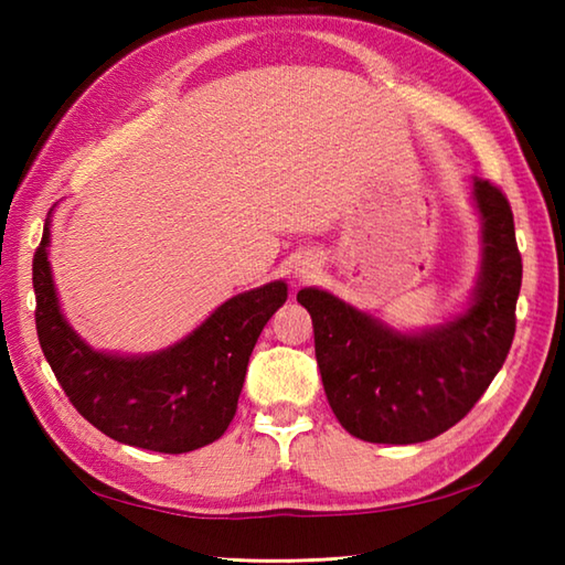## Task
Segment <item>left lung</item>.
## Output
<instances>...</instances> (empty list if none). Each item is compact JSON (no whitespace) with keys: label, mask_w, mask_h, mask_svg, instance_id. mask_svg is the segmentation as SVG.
<instances>
[{"label":"left lung","mask_w":565,"mask_h":565,"mask_svg":"<svg viewBox=\"0 0 565 565\" xmlns=\"http://www.w3.org/2000/svg\"><path fill=\"white\" fill-rule=\"evenodd\" d=\"M473 196L483 218V274L461 319L401 337L327 291L296 296L311 313L329 406L351 436L396 446L436 438L476 406L509 356L523 279L513 212L489 179L473 181Z\"/></svg>","instance_id":"8db88e82"}]
</instances>
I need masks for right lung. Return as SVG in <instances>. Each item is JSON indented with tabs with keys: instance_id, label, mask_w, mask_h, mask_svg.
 I'll use <instances>...</instances> for the list:
<instances>
[{
	"instance_id": "obj_1",
	"label": "right lung",
	"mask_w": 565,
	"mask_h": 565,
	"mask_svg": "<svg viewBox=\"0 0 565 565\" xmlns=\"http://www.w3.org/2000/svg\"><path fill=\"white\" fill-rule=\"evenodd\" d=\"M46 244L44 226L32 262L36 337L72 406L114 441L147 451L186 454L216 441L236 414L254 343L289 296L286 284L234 296L191 337L154 356H107L62 319Z\"/></svg>"
}]
</instances>
